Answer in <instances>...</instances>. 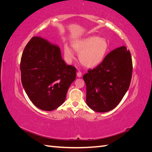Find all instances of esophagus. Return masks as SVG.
Masks as SVG:
<instances>
[{"label":"esophagus","mask_w":152,"mask_h":152,"mask_svg":"<svg viewBox=\"0 0 152 152\" xmlns=\"http://www.w3.org/2000/svg\"><path fill=\"white\" fill-rule=\"evenodd\" d=\"M77 77H82V72L79 71V72H77Z\"/></svg>","instance_id":"obj_1"}]
</instances>
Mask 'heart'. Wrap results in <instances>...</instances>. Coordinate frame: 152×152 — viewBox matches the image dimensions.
Wrapping results in <instances>:
<instances>
[{"instance_id": "heart-1", "label": "heart", "mask_w": 152, "mask_h": 152, "mask_svg": "<svg viewBox=\"0 0 152 152\" xmlns=\"http://www.w3.org/2000/svg\"><path fill=\"white\" fill-rule=\"evenodd\" d=\"M72 46L79 53V60L82 65L87 68H93L103 60L108 51L109 42L104 37L91 36L75 41ZM64 53L68 60L74 57V53L68 45L64 48Z\"/></svg>"}]
</instances>
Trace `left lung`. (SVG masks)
Returning <instances> with one entry per match:
<instances>
[{
  "mask_svg": "<svg viewBox=\"0 0 152 152\" xmlns=\"http://www.w3.org/2000/svg\"><path fill=\"white\" fill-rule=\"evenodd\" d=\"M132 73L129 50L122 46L108 53L102 62L83 76L88 107L97 112L115 108L129 87Z\"/></svg>",
  "mask_w": 152,
  "mask_h": 152,
  "instance_id": "8db88e82",
  "label": "left lung"
}]
</instances>
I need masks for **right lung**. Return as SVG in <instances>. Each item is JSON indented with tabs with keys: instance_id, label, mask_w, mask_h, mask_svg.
<instances>
[{
	"instance_id": "right-lung-1",
	"label": "right lung",
	"mask_w": 152,
	"mask_h": 152,
	"mask_svg": "<svg viewBox=\"0 0 152 152\" xmlns=\"http://www.w3.org/2000/svg\"><path fill=\"white\" fill-rule=\"evenodd\" d=\"M23 87L33 104L52 111L65 102L77 69L68 65L60 49L39 37H33L25 46L21 62Z\"/></svg>"
}]
</instances>
